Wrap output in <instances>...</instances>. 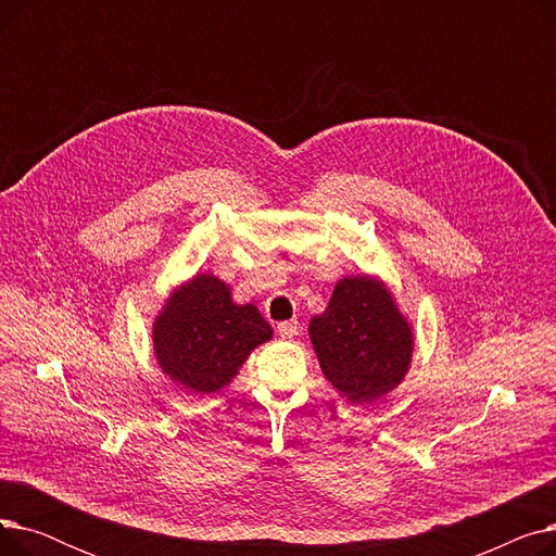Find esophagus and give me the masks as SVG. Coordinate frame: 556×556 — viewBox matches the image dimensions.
<instances>
[{
  "instance_id": "34e87169",
  "label": "esophagus",
  "mask_w": 556,
  "mask_h": 556,
  "mask_svg": "<svg viewBox=\"0 0 556 556\" xmlns=\"http://www.w3.org/2000/svg\"><path fill=\"white\" fill-rule=\"evenodd\" d=\"M298 329H300L298 319H286V323H279V325H277V333H279L281 338H286V340L295 338V336H298Z\"/></svg>"
}]
</instances>
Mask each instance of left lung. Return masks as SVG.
Here are the masks:
<instances>
[{
  "label": "left lung",
  "mask_w": 556,
  "mask_h": 556,
  "mask_svg": "<svg viewBox=\"0 0 556 556\" xmlns=\"http://www.w3.org/2000/svg\"><path fill=\"white\" fill-rule=\"evenodd\" d=\"M308 336L327 381L352 403L386 396L410 369L413 329L376 277H342Z\"/></svg>",
  "instance_id": "1"
}]
</instances>
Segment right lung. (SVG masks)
Returning <instances> with one entry per match:
<instances>
[{
  "instance_id": "1",
  "label": "right lung",
  "mask_w": 556,
  "mask_h": 556,
  "mask_svg": "<svg viewBox=\"0 0 556 556\" xmlns=\"http://www.w3.org/2000/svg\"><path fill=\"white\" fill-rule=\"evenodd\" d=\"M273 338L256 306L237 304L218 277L204 273L178 286L153 325V349L162 371L189 392L223 390L252 349Z\"/></svg>"
}]
</instances>
